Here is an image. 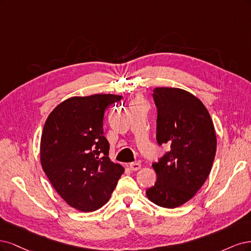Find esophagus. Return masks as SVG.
<instances>
[{
	"label": "esophagus",
	"instance_id": "esophagus-1",
	"mask_svg": "<svg viewBox=\"0 0 251 251\" xmlns=\"http://www.w3.org/2000/svg\"><path fill=\"white\" fill-rule=\"evenodd\" d=\"M142 167V165L140 163H130L129 165V168H130L131 171H137V170H140Z\"/></svg>",
	"mask_w": 251,
	"mask_h": 251
}]
</instances>
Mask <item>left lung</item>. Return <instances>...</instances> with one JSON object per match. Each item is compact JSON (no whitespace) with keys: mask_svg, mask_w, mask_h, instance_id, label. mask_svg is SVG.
<instances>
[{"mask_svg":"<svg viewBox=\"0 0 251 251\" xmlns=\"http://www.w3.org/2000/svg\"><path fill=\"white\" fill-rule=\"evenodd\" d=\"M153 99L157 143L171 149L152 165L157 179L146 195L156 205L174 208L192 199L205 182L216 155V131L206 107L193 94L156 87Z\"/></svg>","mask_w":251,"mask_h":251,"instance_id":"obj_1","label":"left lung"}]
</instances>
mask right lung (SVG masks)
<instances>
[{
	"label": "right lung",
	"mask_w": 251,
	"mask_h": 251,
	"mask_svg": "<svg viewBox=\"0 0 251 251\" xmlns=\"http://www.w3.org/2000/svg\"><path fill=\"white\" fill-rule=\"evenodd\" d=\"M122 96L72 97L47 118L40 139V164L53 188L78 211L94 212L109 200L124 172L108 157L104 111Z\"/></svg>",
	"instance_id": "1"
}]
</instances>
